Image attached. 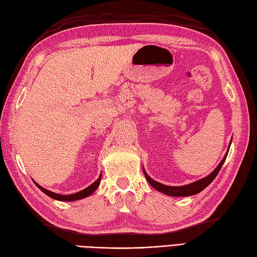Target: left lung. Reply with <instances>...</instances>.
<instances>
[{"label": "left lung", "mask_w": 257, "mask_h": 257, "mask_svg": "<svg viewBox=\"0 0 257 257\" xmlns=\"http://www.w3.org/2000/svg\"><path fill=\"white\" fill-rule=\"evenodd\" d=\"M226 156H227V152L226 155L223 158L222 161L220 162V165L216 167V169L214 171H213L209 176L199 180V181L193 182L191 184H187V185H182V187H169V185H165V184H161L159 182L155 181V180H152L148 174L146 173V171L144 170L145 173V177L147 179V181H148L151 187H154L156 190L160 191L163 194H167V195H170V196H189V195H193L201 192L202 190L205 189L207 185H209L213 180L215 179V177L217 176V173L221 170V168L223 166V163H224L225 159H226Z\"/></svg>", "instance_id": "obj_1"}]
</instances>
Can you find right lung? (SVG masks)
<instances>
[{
	"label": "right lung",
	"instance_id": "right-lung-1",
	"mask_svg": "<svg viewBox=\"0 0 257 257\" xmlns=\"http://www.w3.org/2000/svg\"><path fill=\"white\" fill-rule=\"evenodd\" d=\"M100 178H101V174H100L99 178H98L94 183L89 185L88 188L81 190V191H79V192H77V193L69 194V195H62V194L54 193V192H52V191H48V190H46V189H44V188H42L41 185H38L36 182H35V184L37 185L38 189H41V190L43 191V192H44L46 195L51 196L52 199L59 200V201H76V200L84 199V198H86V196H89L91 193H94V191L98 188V185L100 184Z\"/></svg>",
	"mask_w": 257,
	"mask_h": 257
}]
</instances>
